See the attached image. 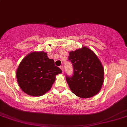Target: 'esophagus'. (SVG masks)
I'll return each instance as SVG.
<instances>
[{
	"instance_id": "1",
	"label": "esophagus",
	"mask_w": 127,
	"mask_h": 127,
	"mask_svg": "<svg viewBox=\"0 0 127 127\" xmlns=\"http://www.w3.org/2000/svg\"><path fill=\"white\" fill-rule=\"evenodd\" d=\"M60 69H61V70L63 71V70H64V67H63V66H61L60 67Z\"/></svg>"
}]
</instances>
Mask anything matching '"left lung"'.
<instances>
[{
    "label": "left lung",
    "instance_id": "left-lung-1",
    "mask_svg": "<svg viewBox=\"0 0 127 127\" xmlns=\"http://www.w3.org/2000/svg\"><path fill=\"white\" fill-rule=\"evenodd\" d=\"M68 58L72 63L73 73L70 76L66 75V78L72 92L83 98L96 95L102 86L104 70L95 54L83 47L69 52Z\"/></svg>",
    "mask_w": 127,
    "mask_h": 127
}]
</instances>
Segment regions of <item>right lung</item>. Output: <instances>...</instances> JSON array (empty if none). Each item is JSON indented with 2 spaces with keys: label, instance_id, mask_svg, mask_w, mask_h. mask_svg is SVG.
Masks as SVG:
<instances>
[{
  "label": "right lung",
  "instance_id": "obj_1",
  "mask_svg": "<svg viewBox=\"0 0 127 127\" xmlns=\"http://www.w3.org/2000/svg\"><path fill=\"white\" fill-rule=\"evenodd\" d=\"M62 71L49 59L46 53L34 52L21 61L16 72L19 86L26 94L40 96L49 91L55 76Z\"/></svg>",
  "mask_w": 127,
  "mask_h": 127
}]
</instances>
